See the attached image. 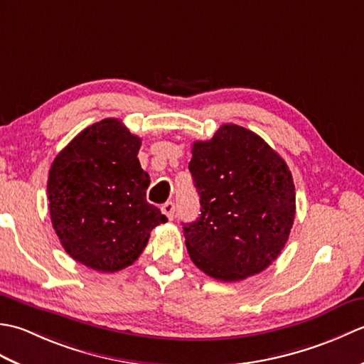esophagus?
<instances>
[{
  "label": "esophagus",
  "mask_w": 364,
  "mask_h": 364,
  "mask_svg": "<svg viewBox=\"0 0 364 364\" xmlns=\"http://www.w3.org/2000/svg\"><path fill=\"white\" fill-rule=\"evenodd\" d=\"M161 211H162V214H164L168 220H172L173 219V213H175V205L172 202H167V203H164V205L161 206Z\"/></svg>",
  "instance_id": "obj_1"
}]
</instances>
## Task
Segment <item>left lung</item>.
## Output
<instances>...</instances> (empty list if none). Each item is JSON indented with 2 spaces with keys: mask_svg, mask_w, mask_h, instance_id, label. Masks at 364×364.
Segmentation results:
<instances>
[{
  "mask_svg": "<svg viewBox=\"0 0 364 364\" xmlns=\"http://www.w3.org/2000/svg\"><path fill=\"white\" fill-rule=\"evenodd\" d=\"M189 170L200 218L184 223L192 262L220 282H239L272 264L296 215V188L284 159L235 123L192 145Z\"/></svg>",
  "mask_w": 364,
  "mask_h": 364,
  "instance_id": "8db88e82",
  "label": "left lung"
}]
</instances>
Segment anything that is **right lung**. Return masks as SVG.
<instances>
[{
  "label": "right lung",
  "instance_id": "right-lung-1",
  "mask_svg": "<svg viewBox=\"0 0 364 364\" xmlns=\"http://www.w3.org/2000/svg\"><path fill=\"white\" fill-rule=\"evenodd\" d=\"M141 137L119 119L82 129L53 161L48 184L50 215L64 250L98 272L133 264L150 231L167 222L146 202L150 176L137 153Z\"/></svg>",
  "mask_w": 364,
  "mask_h": 364
}]
</instances>
